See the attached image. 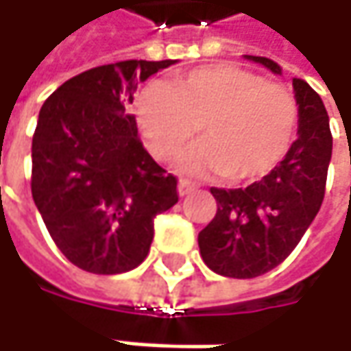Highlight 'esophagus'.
Returning a JSON list of instances; mask_svg holds the SVG:
<instances>
[{
	"label": "esophagus",
	"instance_id": "1",
	"mask_svg": "<svg viewBox=\"0 0 351 351\" xmlns=\"http://www.w3.org/2000/svg\"><path fill=\"white\" fill-rule=\"evenodd\" d=\"M195 189H199V185H197L195 182H191V180H185V178H182L180 183H178V191H180V195L182 197L193 193Z\"/></svg>",
	"mask_w": 351,
	"mask_h": 351
}]
</instances>
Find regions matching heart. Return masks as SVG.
<instances>
[{
  "label": "heart",
  "mask_w": 351,
  "mask_h": 351,
  "mask_svg": "<svg viewBox=\"0 0 351 351\" xmlns=\"http://www.w3.org/2000/svg\"><path fill=\"white\" fill-rule=\"evenodd\" d=\"M150 152L169 160L201 132L183 166L201 173H226L232 182L267 176L289 152L299 107L289 89L236 66H203L169 86L150 84L134 103Z\"/></svg>",
  "instance_id": "1"
}]
</instances>
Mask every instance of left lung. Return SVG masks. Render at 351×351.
I'll return each mask as SVG.
<instances>
[{
    "mask_svg": "<svg viewBox=\"0 0 351 351\" xmlns=\"http://www.w3.org/2000/svg\"><path fill=\"white\" fill-rule=\"evenodd\" d=\"M281 74L276 62L246 56ZM299 138L285 158L246 189H217V215L199 232V252L215 274L252 279L271 271L301 242L324 199L332 158L328 113L315 89L293 77Z\"/></svg>",
    "mask_w": 351,
    "mask_h": 351,
    "instance_id": "obj_1",
    "label": "left lung"
}]
</instances>
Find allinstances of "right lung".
Here are the masks:
<instances>
[{
  "instance_id": "add662e5",
  "label": "right lung",
  "mask_w": 351,
  "mask_h": 351,
  "mask_svg": "<svg viewBox=\"0 0 351 351\" xmlns=\"http://www.w3.org/2000/svg\"><path fill=\"white\" fill-rule=\"evenodd\" d=\"M176 60H125L91 68L40 107L31 191L62 254L80 269L115 276L144 262L154 217L178 203V178L142 146L125 103L141 82Z\"/></svg>"
}]
</instances>
